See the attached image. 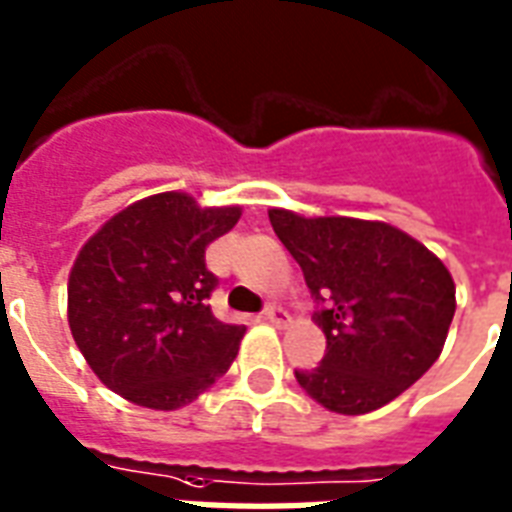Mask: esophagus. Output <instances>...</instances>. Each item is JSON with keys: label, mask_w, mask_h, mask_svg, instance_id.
Wrapping results in <instances>:
<instances>
[{"label": "esophagus", "mask_w": 512, "mask_h": 512, "mask_svg": "<svg viewBox=\"0 0 512 512\" xmlns=\"http://www.w3.org/2000/svg\"><path fill=\"white\" fill-rule=\"evenodd\" d=\"M263 319H268V322H273V325H284V322H287V311L279 306H273V303H268V306L263 308Z\"/></svg>", "instance_id": "34e87169"}]
</instances>
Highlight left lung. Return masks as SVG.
<instances>
[{"label": "left lung", "instance_id": "obj_1", "mask_svg": "<svg viewBox=\"0 0 512 512\" xmlns=\"http://www.w3.org/2000/svg\"><path fill=\"white\" fill-rule=\"evenodd\" d=\"M268 217L303 271L327 338L317 368L295 370L298 384L346 416L392 403L443 351L456 311L448 268L386 222L284 209Z\"/></svg>", "mask_w": 512, "mask_h": 512}]
</instances>
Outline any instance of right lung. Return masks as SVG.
Instances as JSON below:
<instances>
[{
  "mask_svg": "<svg viewBox=\"0 0 512 512\" xmlns=\"http://www.w3.org/2000/svg\"><path fill=\"white\" fill-rule=\"evenodd\" d=\"M241 217L201 209L185 193L136 201L80 249L69 273V327L104 386L131 403L174 411L236 360L244 325H225L209 298L206 247Z\"/></svg>",
  "mask_w": 512,
  "mask_h": 512,
  "instance_id": "1",
  "label": "right lung"
}]
</instances>
